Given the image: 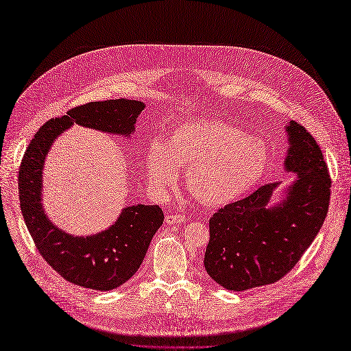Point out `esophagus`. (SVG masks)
I'll list each match as a JSON object with an SVG mask.
<instances>
[{
  "label": "esophagus",
  "mask_w": 351,
  "mask_h": 351,
  "mask_svg": "<svg viewBox=\"0 0 351 351\" xmlns=\"http://www.w3.org/2000/svg\"><path fill=\"white\" fill-rule=\"evenodd\" d=\"M184 221H186L184 215H177V214H167L165 215L167 224H180V222H184Z\"/></svg>",
  "instance_id": "1"
}]
</instances>
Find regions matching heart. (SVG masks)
<instances>
[{"mask_svg":"<svg viewBox=\"0 0 351 351\" xmlns=\"http://www.w3.org/2000/svg\"><path fill=\"white\" fill-rule=\"evenodd\" d=\"M268 165L267 145L221 120L189 121L168 143L154 139L146 154V174L155 192L167 195L182 168L189 192L206 206L240 199L259 183Z\"/></svg>","mask_w":351,"mask_h":351,"instance_id":"heart-1","label":"heart"}]
</instances>
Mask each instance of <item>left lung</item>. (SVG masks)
I'll list each match as a JSON object with an SVG mask.
<instances>
[{"label": "left lung", "mask_w": 351, "mask_h": 351, "mask_svg": "<svg viewBox=\"0 0 351 351\" xmlns=\"http://www.w3.org/2000/svg\"><path fill=\"white\" fill-rule=\"evenodd\" d=\"M285 133L284 171L293 174L291 184H265L209 219L204 265L227 290L246 291L282 278L325 221L331 178L319 146L295 121L287 123ZM275 195L280 199L274 202Z\"/></svg>", "instance_id": "1"}]
</instances>
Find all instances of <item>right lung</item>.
<instances>
[{
    "instance_id": "obj_1",
    "label": "right lung",
    "mask_w": 351,
    "mask_h": 351,
    "mask_svg": "<svg viewBox=\"0 0 351 351\" xmlns=\"http://www.w3.org/2000/svg\"><path fill=\"white\" fill-rule=\"evenodd\" d=\"M146 105L134 99H110L80 105L40 127L29 143L19 171V197L26 227L39 253L62 278L84 289L108 291L129 281L142 265L149 243L164 222L158 205H129L107 230L73 236L52 222L42 204V174L57 137L79 124L124 139L134 133Z\"/></svg>"
}]
</instances>
